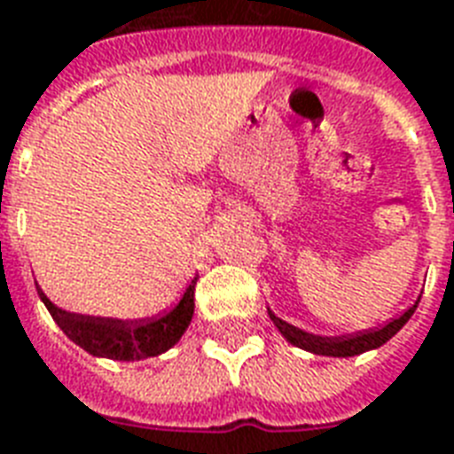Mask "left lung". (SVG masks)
<instances>
[{
  "mask_svg": "<svg viewBox=\"0 0 454 454\" xmlns=\"http://www.w3.org/2000/svg\"><path fill=\"white\" fill-rule=\"evenodd\" d=\"M417 305L419 301L405 310L400 317L391 319L388 325L379 326V329H370V332H360L353 333V336H333V339H326V336H315V333H308L303 329H296V326L286 325L284 319L275 317L272 312H270V319L275 322V326L282 332V336L289 343H294L296 348H303V350H310L315 355H329V357H353V355L367 353L372 348L384 346L386 340L393 339L395 333L405 326V322L414 315L417 310Z\"/></svg>",
  "mask_w": 454,
  "mask_h": 454,
  "instance_id": "1",
  "label": "left lung"
}]
</instances>
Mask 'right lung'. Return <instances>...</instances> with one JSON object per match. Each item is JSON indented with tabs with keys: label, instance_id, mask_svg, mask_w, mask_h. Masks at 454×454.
<instances>
[{
	"label": "right lung",
	"instance_id": "1",
	"mask_svg": "<svg viewBox=\"0 0 454 454\" xmlns=\"http://www.w3.org/2000/svg\"><path fill=\"white\" fill-rule=\"evenodd\" d=\"M194 286L196 277L184 291V296L168 315L156 319H135V322H122V319L108 317H90V315H75L56 308L42 289H37L42 303L47 305L49 315L61 326V332L73 343L84 348L90 355L97 357H111V360H144V357H156L165 353L182 339L187 332L189 322L194 317Z\"/></svg>",
	"mask_w": 454,
	"mask_h": 454
}]
</instances>
